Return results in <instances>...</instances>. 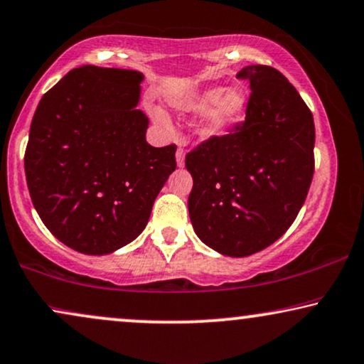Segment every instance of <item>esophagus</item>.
<instances>
[{"label":"esophagus","instance_id":"esophagus-1","mask_svg":"<svg viewBox=\"0 0 364 364\" xmlns=\"http://www.w3.org/2000/svg\"><path fill=\"white\" fill-rule=\"evenodd\" d=\"M176 157H177V165H178V167H183V165H186V150L177 149Z\"/></svg>","mask_w":364,"mask_h":364}]
</instances>
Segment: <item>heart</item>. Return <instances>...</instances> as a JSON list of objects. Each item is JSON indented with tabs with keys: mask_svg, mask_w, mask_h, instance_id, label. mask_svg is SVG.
<instances>
[{
	"mask_svg": "<svg viewBox=\"0 0 364 364\" xmlns=\"http://www.w3.org/2000/svg\"><path fill=\"white\" fill-rule=\"evenodd\" d=\"M245 103H247V98H245L244 90L237 87L223 90L217 87L181 98L173 105L183 115H199L204 112L199 125H197V134L202 139H210V136L224 134L230 125H234L242 117ZM154 119L164 129L168 127V119L162 112H155Z\"/></svg>",
	"mask_w": 364,
	"mask_h": 364,
	"instance_id": "1",
	"label": "heart"
}]
</instances>
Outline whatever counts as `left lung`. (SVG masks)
Here are the masks:
<instances>
[{
  "mask_svg": "<svg viewBox=\"0 0 364 364\" xmlns=\"http://www.w3.org/2000/svg\"><path fill=\"white\" fill-rule=\"evenodd\" d=\"M245 120L186 155L193 178L188 214L214 251L251 256L276 242L299 214L314 173L313 113L276 68L251 65Z\"/></svg>",
  "mask_w": 364,
  "mask_h": 364,
  "instance_id": "obj_1",
  "label": "left lung"
}]
</instances>
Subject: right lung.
Wrapping results in <instances>:
<instances>
[{"instance_id": "add662e5", "label": "right lung", "mask_w": 364, "mask_h": 364, "mask_svg": "<svg viewBox=\"0 0 364 364\" xmlns=\"http://www.w3.org/2000/svg\"><path fill=\"white\" fill-rule=\"evenodd\" d=\"M144 75L75 68L41 97L25 152L31 202L56 239L82 254L124 247L149 223L176 171V145L152 147L136 110Z\"/></svg>"}]
</instances>
